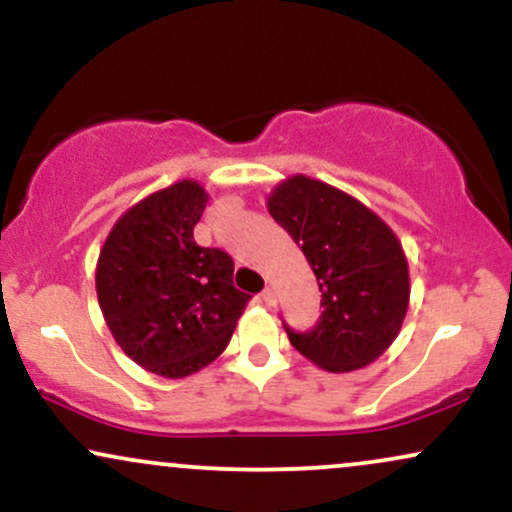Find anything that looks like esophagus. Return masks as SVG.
I'll use <instances>...</instances> for the list:
<instances>
[{
    "instance_id": "obj_1",
    "label": "esophagus",
    "mask_w": 512,
    "mask_h": 512,
    "mask_svg": "<svg viewBox=\"0 0 512 512\" xmlns=\"http://www.w3.org/2000/svg\"><path fill=\"white\" fill-rule=\"evenodd\" d=\"M260 301L267 305V308H272V305L276 303V293H274V289H264L262 293H260Z\"/></svg>"
}]
</instances>
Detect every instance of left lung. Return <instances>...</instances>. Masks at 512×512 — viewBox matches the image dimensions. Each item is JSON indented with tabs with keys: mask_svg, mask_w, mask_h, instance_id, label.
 Returning a JSON list of instances; mask_svg holds the SVG:
<instances>
[{
	"mask_svg": "<svg viewBox=\"0 0 512 512\" xmlns=\"http://www.w3.org/2000/svg\"><path fill=\"white\" fill-rule=\"evenodd\" d=\"M267 209L303 250L322 291L313 330L284 325L291 344L332 373L373 363L409 308L407 257L392 228L358 199L305 175L276 185Z\"/></svg>",
	"mask_w": 512,
	"mask_h": 512,
	"instance_id": "1",
	"label": "left lung"
}]
</instances>
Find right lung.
Masks as SVG:
<instances>
[{
  "label": "right lung",
  "instance_id": "add662e5",
  "mask_svg": "<svg viewBox=\"0 0 512 512\" xmlns=\"http://www.w3.org/2000/svg\"><path fill=\"white\" fill-rule=\"evenodd\" d=\"M207 199L195 180L154 192L117 219L98 257L96 293L115 342L163 378L219 358L250 301L233 286L231 255L192 236Z\"/></svg>",
  "mask_w": 512,
  "mask_h": 512
}]
</instances>
